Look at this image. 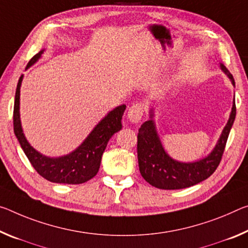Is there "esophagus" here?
I'll return each instance as SVG.
<instances>
[{"mask_svg": "<svg viewBox=\"0 0 248 248\" xmlns=\"http://www.w3.org/2000/svg\"><path fill=\"white\" fill-rule=\"evenodd\" d=\"M143 116V106L136 104L131 106L128 110V119L132 124H138Z\"/></svg>", "mask_w": 248, "mask_h": 248, "instance_id": "esophagus-1", "label": "esophagus"}]
</instances>
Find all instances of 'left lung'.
Here are the masks:
<instances>
[{
  "label": "left lung",
  "mask_w": 248,
  "mask_h": 248,
  "mask_svg": "<svg viewBox=\"0 0 248 248\" xmlns=\"http://www.w3.org/2000/svg\"><path fill=\"white\" fill-rule=\"evenodd\" d=\"M222 72L230 78L232 85L235 87L234 78L223 64H219ZM236 116L235 98L229 121L209 155L193 162H181L171 158L164 150L160 136L156 131L155 123V108L149 110V120L145 121L139 129L138 133V162L139 170L142 178L162 190H179L195 186L206 180L213 174L222 159L224 148L229 138L232 125Z\"/></svg>",
  "instance_id": "8db88e82"
}]
</instances>
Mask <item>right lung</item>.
<instances>
[{
    "label": "right lung",
    "instance_id": "obj_1",
    "mask_svg": "<svg viewBox=\"0 0 248 248\" xmlns=\"http://www.w3.org/2000/svg\"><path fill=\"white\" fill-rule=\"evenodd\" d=\"M44 52L45 49H42L35 55L29 62L26 69L33 66L42 57ZM23 77L24 75L19 77L16 93H15L13 124L15 136L31 164L39 175L54 183L80 184L93 179L99 170L101 156L107 147L108 141L123 128L121 119L125 110V105L118 106L110 110L93 127L86 139L72 152L62 156H47L35 150L23 132L21 115H19V95H21Z\"/></svg>",
    "mask_w": 248,
    "mask_h": 248
}]
</instances>
